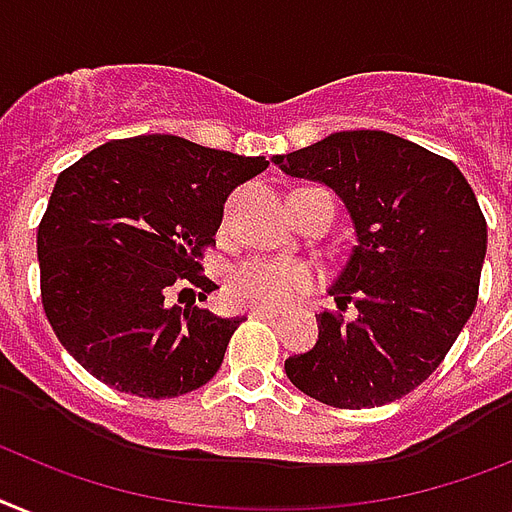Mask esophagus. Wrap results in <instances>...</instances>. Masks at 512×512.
<instances>
[{
	"label": "esophagus",
	"instance_id": "1",
	"mask_svg": "<svg viewBox=\"0 0 512 512\" xmlns=\"http://www.w3.org/2000/svg\"><path fill=\"white\" fill-rule=\"evenodd\" d=\"M249 318H276V310H265V307H252Z\"/></svg>",
	"mask_w": 512,
	"mask_h": 512
}]
</instances>
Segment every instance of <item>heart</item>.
Segmentation results:
<instances>
[{"mask_svg":"<svg viewBox=\"0 0 512 512\" xmlns=\"http://www.w3.org/2000/svg\"><path fill=\"white\" fill-rule=\"evenodd\" d=\"M226 286L236 307L281 310L313 292V273L286 257H255L231 270Z\"/></svg>","mask_w":512,"mask_h":512,"instance_id":"1","label":"heart"}]
</instances>
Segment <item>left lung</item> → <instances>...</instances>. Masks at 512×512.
<instances>
[{"label":"left lung","mask_w":512,"mask_h":512,"mask_svg":"<svg viewBox=\"0 0 512 512\" xmlns=\"http://www.w3.org/2000/svg\"><path fill=\"white\" fill-rule=\"evenodd\" d=\"M286 176L334 189L355 226L313 350L284 371L331 407H378L439 368L479 299L486 220L455 162L386 131H339L273 157Z\"/></svg>","instance_id":"left-lung-1"}]
</instances>
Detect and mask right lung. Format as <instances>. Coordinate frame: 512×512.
I'll return each mask as SVG.
<instances>
[{
	"label": "right lung",
	"instance_id": "1",
	"mask_svg": "<svg viewBox=\"0 0 512 512\" xmlns=\"http://www.w3.org/2000/svg\"><path fill=\"white\" fill-rule=\"evenodd\" d=\"M268 168L265 157L181 136L107 141L57 176L39 223L41 305L60 344L118 392L162 400L218 373L244 318L189 302L215 284L199 270L226 197Z\"/></svg>",
	"mask_w": 512,
	"mask_h": 512
}]
</instances>
